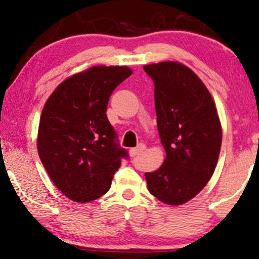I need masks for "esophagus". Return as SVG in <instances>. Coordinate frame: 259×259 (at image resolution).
<instances>
[{
    "label": "esophagus",
    "mask_w": 259,
    "mask_h": 259,
    "mask_svg": "<svg viewBox=\"0 0 259 259\" xmlns=\"http://www.w3.org/2000/svg\"><path fill=\"white\" fill-rule=\"evenodd\" d=\"M145 149H147V147H145V144L141 143L140 145H138V147L131 149V150H130V155H131V156H137V155H140L141 152H143V151L145 150Z\"/></svg>",
    "instance_id": "esophagus-1"
}]
</instances>
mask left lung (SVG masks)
I'll use <instances>...</instances> for the list:
<instances>
[{
	"label": "left lung",
	"instance_id": "obj_1",
	"mask_svg": "<svg viewBox=\"0 0 259 259\" xmlns=\"http://www.w3.org/2000/svg\"><path fill=\"white\" fill-rule=\"evenodd\" d=\"M155 83L157 129L165 159L145 174L152 196L182 205L212 177L222 145V125L213 98L201 78L180 62L147 64Z\"/></svg>",
	"mask_w": 259,
	"mask_h": 259
}]
</instances>
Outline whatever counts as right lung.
Masks as SVG:
<instances>
[{
	"label": "right lung",
	"mask_w": 259,
	"mask_h": 259,
	"mask_svg": "<svg viewBox=\"0 0 259 259\" xmlns=\"http://www.w3.org/2000/svg\"><path fill=\"white\" fill-rule=\"evenodd\" d=\"M133 74L129 67L95 65L65 78L43 107L37 151L62 194L88 203L107 194L128 152L108 121L109 97Z\"/></svg>",
	"instance_id": "1"
}]
</instances>
